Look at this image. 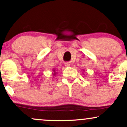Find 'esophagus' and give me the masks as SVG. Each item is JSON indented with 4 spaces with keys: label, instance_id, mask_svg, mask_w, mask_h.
<instances>
[{
    "label": "esophagus",
    "instance_id": "obj_1",
    "mask_svg": "<svg viewBox=\"0 0 127 127\" xmlns=\"http://www.w3.org/2000/svg\"><path fill=\"white\" fill-rule=\"evenodd\" d=\"M65 66V67H70V64H69L68 63H65L64 64Z\"/></svg>",
    "mask_w": 127,
    "mask_h": 127
}]
</instances>
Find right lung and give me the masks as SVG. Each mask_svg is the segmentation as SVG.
I'll return each mask as SVG.
<instances>
[{
    "mask_svg": "<svg viewBox=\"0 0 127 127\" xmlns=\"http://www.w3.org/2000/svg\"><path fill=\"white\" fill-rule=\"evenodd\" d=\"M52 75H53V76H55L56 75V74L57 73V72H55V70L54 69V68H53V69H52Z\"/></svg>",
    "mask_w": 127,
    "mask_h": 127,
    "instance_id": "add662e5",
    "label": "right lung"
}]
</instances>
